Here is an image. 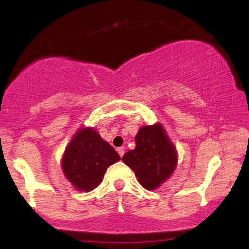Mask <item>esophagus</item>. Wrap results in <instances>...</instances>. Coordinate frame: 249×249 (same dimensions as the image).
I'll return each mask as SVG.
<instances>
[{
	"label": "esophagus",
	"mask_w": 249,
	"mask_h": 249,
	"mask_svg": "<svg viewBox=\"0 0 249 249\" xmlns=\"http://www.w3.org/2000/svg\"><path fill=\"white\" fill-rule=\"evenodd\" d=\"M117 151L119 153V155H120L121 158H122V156H124V147H119Z\"/></svg>",
	"instance_id": "obj_1"
}]
</instances>
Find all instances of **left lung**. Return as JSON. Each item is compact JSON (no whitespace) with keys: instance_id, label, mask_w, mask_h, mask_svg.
<instances>
[{"instance_id":"left-lung-1","label":"left lung","mask_w":249,"mask_h":249,"mask_svg":"<svg viewBox=\"0 0 249 249\" xmlns=\"http://www.w3.org/2000/svg\"><path fill=\"white\" fill-rule=\"evenodd\" d=\"M136 147L122 156L134 170L141 185L154 190L175 171L177 152L161 124L142 127L136 136Z\"/></svg>"}]
</instances>
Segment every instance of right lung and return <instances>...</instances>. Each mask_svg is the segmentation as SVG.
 I'll return each mask as SVG.
<instances>
[{
    "label": "right lung",
    "mask_w": 249,
    "mask_h": 249,
    "mask_svg": "<svg viewBox=\"0 0 249 249\" xmlns=\"http://www.w3.org/2000/svg\"><path fill=\"white\" fill-rule=\"evenodd\" d=\"M120 160L112 146L93 128L79 129L62 158V170L74 188L90 192L100 185L108 166Z\"/></svg>",
    "instance_id": "add662e5"
}]
</instances>
